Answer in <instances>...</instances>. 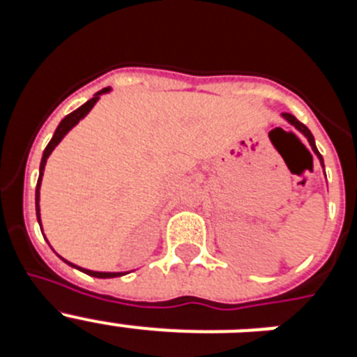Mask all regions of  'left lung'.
Here are the masks:
<instances>
[{
    "instance_id": "left-lung-1",
    "label": "left lung",
    "mask_w": 357,
    "mask_h": 357,
    "mask_svg": "<svg viewBox=\"0 0 357 357\" xmlns=\"http://www.w3.org/2000/svg\"><path fill=\"white\" fill-rule=\"evenodd\" d=\"M282 118H284L286 121H288L289 125H291V127H295L296 130H298V132H301L302 135H304L305 139H307L309 146H311V150H313V153H314V155L318 157V160H320L321 168H326V166H324V157L320 155V151H318L317 144H314V137H313V134H311V130H309V128L305 127L304 123H301V121H298V119H296L295 116H293V114H289V112H284V114H282ZM324 173H326V169H324Z\"/></svg>"
}]
</instances>
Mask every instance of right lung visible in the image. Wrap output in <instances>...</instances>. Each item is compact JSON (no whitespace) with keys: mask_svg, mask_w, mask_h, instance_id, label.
Wrapping results in <instances>:
<instances>
[{"mask_svg":"<svg viewBox=\"0 0 357 357\" xmlns=\"http://www.w3.org/2000/svg\"><path fill=\"white\" fill-rule=\"evenodd\" d=\"M105 93H110V87H105V89L98 91V93L94 94L93 98H91L89 102H85L84 105L78 107L77 110H73L71 114L66 116V118L62 119L61 123H59V127H56L55 134H53V137H52V141H50V143H48V146L44 148L43 159H40V168H39V181H37V188H36V213H37V222H39V225H40V207H39L40 182H43L44 168H46V160H48V157L52 155V151L55 150L56 144H59L62 139H64V135L68 134V132L71 130V128L75 127V125H78V121H80V119H84L85 116L89 114L91 109H93V107L96 105L98 100H100V96H102V94H105ZM40 230H43V229H40ZM46 241H48V239H46ZM59 257H61V255H59ZM61 259L64 261V263H68L69 266L77 268V270H80V272L87 273V275H91V277H98V279H112V277H121V275H127V273H128V272H94V270H85V268H80V266H77V264L69 263V261H66L64 257H61Z\"/></svg>","mask_w":357,"mask_h":357,"instance_id":"right-lung-1","label":"right lung"}]
</instances>
